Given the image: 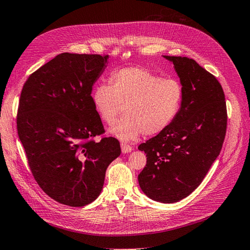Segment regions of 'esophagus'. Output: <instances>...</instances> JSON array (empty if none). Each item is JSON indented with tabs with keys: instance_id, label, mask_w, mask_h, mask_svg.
Instances as JSON below:
<instances>
[{
	"instance_id": "34e87169",
	"label": "esophagus",
	"mask_w": 250,
	"mask_h": 250,
	"mask_svg": "<svg viewBox=\"0 0 250 250\" xmlns=\"http://www.w3.org/2000/svg\"><path fill=\"white\" fill-rule=\"evenodd\" d=\"M132 149H133L132 146H128V144L122 143V150H123L124 154H127V152H130Z\"/></svg>"
}]
</instances>
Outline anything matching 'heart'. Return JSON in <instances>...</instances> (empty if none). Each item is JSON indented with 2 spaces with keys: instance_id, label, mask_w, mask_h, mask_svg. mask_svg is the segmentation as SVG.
<instances>
[{
  "instance_id": "heart-1",
  "label": "heart",
  "mask_w": 250,
  "mask_h": 250,
  "mask_svg": "<svg viewBox=\"0 0 250 250\" xmlns=\"http://www.w3.org/2000/svg\"><path fill=\"white\" fill-rule=\"evenodd\" d=\"M110 84L94 88L91 99L104 124L113 125L124 108V117L110 128L112 135L133 141L144 133L160 134L178 115L184 89L178 80L161 79L148 69L125 67L114 71Z\"/></svg>"
}]
</instances>
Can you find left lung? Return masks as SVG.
<instances>
[{"label":"left lung","instance_id":"8db88e82","mask_svg":"<svg viewBox=\"0 0 250 250\" xmlns=\"http://www.w3.org/2000/svg\"><path fill=\"white\" fill-rule=\"evenodd\" d=\"M164 58L173 63L184 99L171 125L138 146L146 154L138 182L152 200L172 204L199 186L219 156L228 112L223 89L215 76L188 57Z\"/></svg>","mask_w":250,"mask_h":250}]
</instances>
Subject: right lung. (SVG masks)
Listing matches in <instances>:
<instances>
[{
  "label": "right lung",
  "instance_id": "1",
  "mask_svg": "<svg viewBox=\"0 0 250 250\" xmlns=\"http://www.w3.org/2000/svg\"><path fill=\"white\" fill-rule=\"evenodd\" d=\"M109 56L62 53L23 84L18 109L20 140L30 170L51 198L69 207L92 203L106 170L122 152L104 133L94 109L92 86Z\"/></svg>",
  "mask_w": 250,
  "mask_h": 250
}]
</instances>
